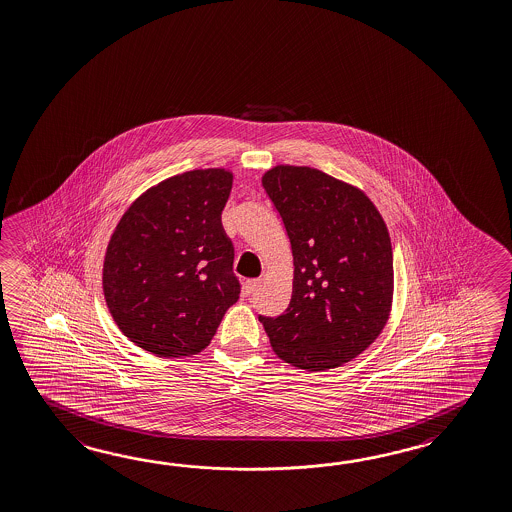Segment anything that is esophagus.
<instances>
[{
	"mask_svg": "<svg viewBox=\"0 0 512 512\" xmlns=\"http://www.w3.org/2000/svg\"><path fill=\"white\" fill-rule=\"evenodd\" d=\"M260 286V280L258 278H254V280H247L245 284H243V293L245 295H252L256 289Z\"/></svg>",
	"mask_w": 512,
	"mask_h": 512,
	"instance_id": "esophagus-1",
	"label": "esophagus"
}]
</instances>
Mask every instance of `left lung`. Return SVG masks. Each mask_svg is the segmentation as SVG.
Here are the masks:
<instances>
[{"instance_id": "8db88e82", "label": "left lung", "mask_w": 512, "mask_h": 512, "mask_svg": "<svg viewBox=\"0 0 512 512\" xmlns=\"http://www.w3.org/2000/svg\"><path fill=\"white\" fill-rule=\"evenodd\" d=\"M293 250L286 311L263 317L274 354L304 370L341 367L367 350L393 306V247L363 191L306 166L262 177Z\"/></svg>"}]
</instances>
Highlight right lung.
I'll return each mask as SVG.
<instances>
[{"mask_svg":"<svg viewBox=\"0 0 512 512\" xmlns=\"http://www.w3.org/2000/svg\"><path fill=\"white\" fill-rule=\"evenodd\" d=\"M232 180L223 167L162 180L129 206L108 241V311L155 356L199 354L238 302L234 247L221 225Z\"/></svg>","mask_w":512,"mask_h":512,"instance_id":"obj_1","label":"right lung"}]
</instances>
